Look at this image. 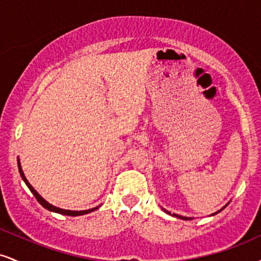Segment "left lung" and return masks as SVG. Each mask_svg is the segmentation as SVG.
<instances>
[{
	"label": "left lung",
	"instance_id": "8db88e82",
	"mask_svg": "<svg viewBox=\"0 0 261 261\" xmlns=\"http://www.w3.org/2000/svg\"><path fill=\"white\" fill-rule=\"evenodd\" d=\"M220 211H221V210H220ZM220 211L215 212V214H214V215H216V214H218V212H220ZM173 216H178V215H174V214H173ZM178 217H180V216H178ZM180 218H184V220H187V217H180Z\"/></svg>",
	"mask_w": 261,
	"mask_h": 261
}]
</instances>
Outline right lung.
I'll list each match as a JSON object with an SVG mask.
<instances>
[{
	"label": "right lung",
	"mask_w": 261,
	"mask_h": 261,
	"mask_svg": "<svg viewBox=\"0 0 261 261\" xmlns=\"http://www.w3.org/2000/svg\"><path fill=\"white\" fill-rule=\"evenodd\" d=\"M18 168H19L20 176H22V179H23V180H24V182H25V184H27V187L29 188V190L32 191V194H33V195L35 196V199L38 200V202L40 203V205L43 206V207H45V208H46V210H49V211H53V212H58V214L66 215V216H81V215H86V214H89V212L94 211V210H97V208H98V207H95V208H91V210H85V211H70V210H62V208L55 207V206L50 205L49 202H46V201H45V200L43 199V197H41L40 195H39V194L37 193V191L34 190V188H33L32 185L29 184V181L27 180V178H25L24 173H23V170H22V167H20V163H19V162H18Z\"/></svg>",
	"instance_id": "obj_1"
}]
</instances>
